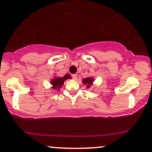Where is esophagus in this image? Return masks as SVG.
Wrapping results in <instances>:
<instances>
[{
  "label": "esophagus",
  "instance_id": "esophagus-1",
  "mask_svg": "<svg viewBox=\"0 0 152 152\" xmlns=\"http://www.w3.org/2000/svg\"><path fill=\"white\" fill-rule=\"evenodd\" d=\"M72 77L74 79H77V75L76 74H72Z\"/></svg>",
  "mask_w": 152,
  "mask_h": 152
}]
</instances>
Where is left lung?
Listing matches in <instances>:
<instances>
[{
	"instance_id": "8db88e82",
	"label": "left lung",
	"mask_w": 152,
	"mask_h": 152,
	"mask_svg": "<svg viewBox=\"0 0 152 152\" xmlns=\"http://www.w3.org/2000/svg\"><path fill=\"white\" fill-rule=\"evenodd\" d=\"M94 81V78L92 77H87V78H83V79L82 80V82H83V85H86L87 88H89L90 87L93 85Z\"/></svg>"
}]
</instances>
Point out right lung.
<instances>
[{
  "label": "right lung",
  "instance_id": "right-lung-1",
  "mask_svg": "<svg viewBox=\"0 0 152 152\" xmlns=\"http://www.w3.org/2000/svg\"><path fill=\"white\" fill-rule=\"evenodd\" d=\"M69 78H71V76L69 74H66L63 77H58V76H55V77L52 78L50 80V84L52 85L51 88L53 89H56L59 91L63 85H64V81L66 80L69 79Z\"/></svg>",
  "mask_w": 152,
  "mask_h": 152
}]
</instances>
